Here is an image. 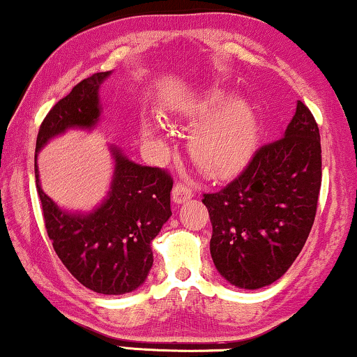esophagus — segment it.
<instances>
[{"label":"esophagus","mask_w":357,"mask_h":357,"mask_svg":"<svg viewBox=\"0 0 357 357\" xmlns=\"http://www.w3.org/2000/svg\"><path fill=\"white\" fill-rule=\"evenodd\" d=\"M192 197H193V192L187 187V185L177 183L172 190V199H174V203H177V204L187 202V199H190Z\"/></svg>","instance_id":"esophagus-1"}]
</instances>
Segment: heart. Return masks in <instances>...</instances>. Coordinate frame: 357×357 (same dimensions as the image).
Returning a JSON list of instances; mask_svg holds the SVG:
<instances>
[{
  "instance_id": "obj_1",
  "label": "heart",
  "mask_w": 357,
  "mask_h": 357,
  "mask_svg": "<svg viewBox=\"0 0 357 357\" xmlns=\"http://www.w3.org/2000/svg\"><path fill=\"white\" fill-rule=\"evenodd\" d=\"M224 100L226 94L214 89L180 110L185 120L199 125L190 138V155L204 174L214 178L237 172L250 158L257 139L255 114L248 99ZM155 130V121L146 123L148 133Z\"/></svg>"
}]
</instances>
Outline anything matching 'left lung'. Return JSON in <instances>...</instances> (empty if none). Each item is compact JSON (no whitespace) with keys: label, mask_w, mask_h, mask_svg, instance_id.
Wrapping results in <instances>:
<instances>
[{"label":"left lung","mask_w":357,"mask_h":357,"mask_svg":"<svg viewBox=\"0 0 357 357\" xmlns=\"http://www.w3.org/2000/svg\"><path fill=\"white\" fill-rule=\"evenodd\" d=\"M321 185L319 126L297 100L282 138L261 146L237 178L204 193L216 270L232 286L260 289L289 270L309 237Z\"/></svg>","instance_id":"8db88e82"}]
</instances>
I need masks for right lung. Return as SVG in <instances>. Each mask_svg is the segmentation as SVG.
<instances>
[{"label":"right lung","instance_id":"add662e5","mask_svg":"<svg viewBox=\"0 0 357 357\" xmlns=\"http://www.w3.org/2000/svg\"><path fill=\"white\" fill-rule=\"evenodd\" d=\"M110 71L96 73L61 100L42 121L36 153L66 130H94L100 120V84ZM114 177L110 190L91 213H68L42 190L36 154V183L47 234L68 271L87 289L107 296L131 292L143 284L153 266L151 242L170 211L172 178L158 167L130 160L110 146Z\"/></svg>","mask_w":357,"mask_h":357}]
</instances>
